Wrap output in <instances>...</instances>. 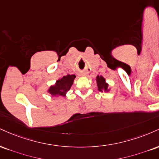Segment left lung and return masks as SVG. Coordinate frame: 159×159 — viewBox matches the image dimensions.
I'll return each instance as SVG.
<instances>
[{
  "instance_id": "1",
  "label": "left lung",
  "mask_w": 159,
  "mask_h": 159,
  "mask_svg": "<svg viewBox=\"0 0 159 159\" xmlns=\"http://www.w3.org/2000/svg\"><path fill=\"white\" fill-rule=\"evenodd\" d=\"M97 86L98 89L100 92H109L110 89H108V84L105 81V78L101 75H98L96 77Z\"/></svg>"
}]
</instances>
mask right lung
Here are the masks:
<instances>
[{"instance_id":"obj_1","label":"right lung","mask_w":159,"mask_h":159,"mask_svg":"<svg viewBox=\"0 0 159 159\" xmlns=\"http://www.w3.org/2000/svg\"><path fill=\"white\" fill-rule=\"evenodd\" d=\"M75 78V75H67L64 76L61 79L58 80L55 85L51 86L48 89V93L52 96H65L66 93L70 90L74 79Z\"/></svg>"}]
</instances>
